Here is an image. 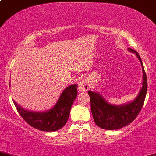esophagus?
Instances as JSON below:
<instances>
[{"mask_svg":"<svg viewBox=\"0 0 156 156\" xmlns=\"http://www.w3.org/2000/svg\"><path fill=\"white\" fill-rule=\"evenodd\" d=\"M89 83L86 79H83L78 83V91H85L89 89L90 86Z\"/></svg>","mask_w":156,"mask_h":156,"instance_id":"1","label":"esophagus"}]
</instances>
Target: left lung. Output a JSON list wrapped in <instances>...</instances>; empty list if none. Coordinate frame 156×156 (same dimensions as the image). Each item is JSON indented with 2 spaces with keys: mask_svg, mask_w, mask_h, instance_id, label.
<instances>
[{
  "mask_svg": "<svg viewBox=\"0 0 156 156\" xmlns=\"http://www.w3.org/2000/svg\"><path fill=\"white\" fill-rule=\"evenodd\" d=\"M128 50L136 55L141 64L143 70V83L137 96L132 101L121 105H114L106 101L98 92L88 91L91 100V110L95 124L106 130H117L132 122L142 109L147 91V74L143 66L142 60L135 50L128 48Z\"/></svg>",
  "mask_w": 156,
  "mask_h": 156,
  "instance_id": "1",
  "label": "left lung"
}]
</instances>
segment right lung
<instances>
[{"mask_svg":"<svg viewBox=\"0 0 156 156\" xmlns=\"http://www.w3.org/2000/svg\"><path fill=\"white\" fill-rule=\"evenodd\" d=\"M76 96L77 85H70L62 91L54 107L43 112L26 110L15 101L13 103L21 116L30 126L40 131H55L66 124Z\"/></svg>","mask_w":156,"mask_h":156,"instance_id":"obj_1","label":"right lung"}]
</instances>
